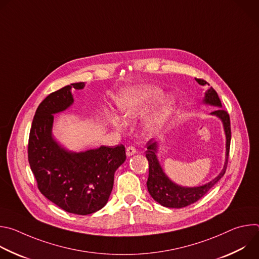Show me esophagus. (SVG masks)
Returning <instances> with one entry per match:
<instances>
[{
  "instance_id": "34e87169",
  "label": "esophagus",
  "mask_w": 259,
  "mask_h": 259,
  "mask_svg": "<svg viewBox=\"0 0 259 259\" xmlns=\"http://www.w3.org/2000/svg\"><path fill=\"white\" fill-rule=\"evenodd\" d=\"M135 153H136V150H135V147H133V146H128L127 149H126L127 157H131V156H133Z\"/></svg>"
}]
</instances>
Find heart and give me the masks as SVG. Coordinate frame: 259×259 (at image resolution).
<instances>
[{"instance_id":"heart-1","label":"heart","mask_w":259,"mask_h":259,"mask_svg":"<svg viewBox=\"0 0 259 259\" xmlns=\"http://www.w3.org/2000/svg\"><path fill=\"white\" fill-rule=\"evenodd\" d=\"M162 89L156 86H143L127 88L121 91L118 98V107L125 121H132L141 117L162 95ZM175 105L172 96H163L151 114L142 123V128L147 134H156L162 130L168 121ZM110 123L119 131L123 130L124 123L115 114L110 115Z\"/></svg>"}]
</instances>
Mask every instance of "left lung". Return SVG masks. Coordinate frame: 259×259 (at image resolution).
<instances>
[{"mask_svg": "<svg viewBox=\"0 0 259 259\" xmlns=\"http://www.w3.org/2000/svg\"><path fill=\"white\" fill-rule=\"evenodd\" d=\"M196 81L202 86L209 85L204 80L196 79ZM202 102L204 104L217 107V109L210 113V115L218 118L224 126V131L226 135L225 165L223 167V170L220 171V173L214 179H212L211 181L205 184H202V186H199V187L180 186V184L175 183L168 177V175L165 173V171L163 170L160 164V161L158 159L160 141L151 139L146 143V152H145V157L147 161H149V179H147L146 186L152 198L164 207L183 208L197 202L204 195H206L226 173L228 160H229V153H230L231 137H232L230 116L226 110L223 109V105H221V101L218 97V94L212 87H209L205 91V95Z\"/></svg>", "mask_w": 259, "mask_h": 259, "instance_id": "left-lung-1", "label": "left lung"}]
</instances>
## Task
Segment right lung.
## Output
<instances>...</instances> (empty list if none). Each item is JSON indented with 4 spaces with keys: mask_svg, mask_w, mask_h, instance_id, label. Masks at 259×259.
Listing matches in <instances>:
<instances>
[{
    "mask_svg": "<svg viewBox=\"0 0 259 259\" xmlns=\"http://www.w3.org/2000/svg\"><path fill=\"white\" fill-rule=\"evenodd\" d=\"M72 83L49 94L38 106L28 139V162L40 192L68 213L87 215L105 206L116 170L125 162V147L101 145L82 152L67 150L52 133L54 115L73 104Z\"/></svg>",
    "mask_w": 259,
    "mask_h": 259,
    "instance_id": "obj_1",
    "label": "right lung"
}]
</instances>
